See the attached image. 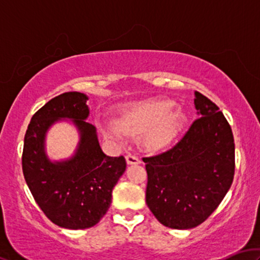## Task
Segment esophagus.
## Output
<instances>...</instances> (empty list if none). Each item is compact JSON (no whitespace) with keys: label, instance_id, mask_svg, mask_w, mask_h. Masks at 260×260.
Instances as JSON below:
<instances>
[{"label":"esophagus","instance_id":"esophagus-1","mask_svg":"<svg viewBox=\"0 0 260 260\" xmlns=\"http://www.w3.org/2000/svg\"><path fill=\"white\" fill-rule=\"evenodd\" d=\"M126 161L128 165H137V164H140V159L134 154H127Z\"/></svg>","mask_w":260,"mask_h":260}]
</instances>
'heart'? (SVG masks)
Instances as JSON below:
<instances>
[{
	"label": "heart",
	"instance_id": "heart-1",
	"mask_svg": "<svg viewBox=\"0 0 260 260\" xmlns=\"http://www.w3.org/2000/svg\"><path fill=\"white\" fill-rule=\"evenodd\" d=\"M174 103L169 100H149L128 107L117 118L118 129L123 133H142L140 140L145 148L159 150L169 147L181 132L184 116L172 111ZM109 136L117 137L118 132L106 128Z\"/></svg>",
	"mask_w": 260,
	"mask_h": 260
}]
</instances>
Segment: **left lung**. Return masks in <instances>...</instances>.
Here are the masks:
<instances>
[{
	"label": "left lung",
	"mask_w": 260,
	"mask_h": 260,
	"mask_svg": "<svg viewBox=\"0 0 260 260\" xmlns=\"http://www.w3.org/2000/svg\"><path fill=\"white\" fill-rule=\"evenodd\" d=\"M199 117L174 148L143 157L148 174L145 201L162 225L193 229L219 207L235 175V140L219 107L194 92Z\"/></svg>",
	"instance_id": "left-lung-1"
}]
</instances>
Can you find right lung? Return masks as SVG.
<instances>
[{
    "label": "right lung",
    "mask_w": 260,
    "mask_h": 260,
    "mask_svg": "<svg viewBox=\"0 0 260 260\" xmlns=\"http://www.w3.org/2000/svg\"><path fill=\"white\" fill-rule=\"evenodd\" d=\"M86 100L82 92L68 91L45 104L32 115L22 155L23 175L37 204L55 225L71 230L89 229L100 221L126 170L123 156H107L101 150L96 129L85 121ZM61 118L74 121L81 140L70 160L51 163L44 154V136Z\"/></svg>",
    "instance_id": "1"
}]
</instances>
